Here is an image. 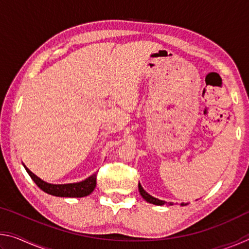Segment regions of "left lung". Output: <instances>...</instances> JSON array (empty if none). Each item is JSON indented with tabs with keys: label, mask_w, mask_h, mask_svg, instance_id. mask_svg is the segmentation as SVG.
I'll use <instances>...</instances> for the list:
<instances>
[{
	"label": "left lung",
	"mask_w": 249,
	"mask_h": 249,
	"mask_svg": "<svg viewBox=\"0 0 249 249\" xmlns=\"http://www.w3.org/2000/svg\"><path fill=\"white\" fill-rule=\"evenodd\" d=\"M138 190H140L141 196H142V197H144V199H145L147 202H149V203H153V204H156V205H163V204H166L165 201L159 200V199H156V197L151 196L149 195V193H147V192L144 190V189H142L141 183H138ZM169 205H172V203H169ZM181 205H187V203H181Z\"/></svg>",
	"instance_id": "left-lung-1"
}]
</instances>
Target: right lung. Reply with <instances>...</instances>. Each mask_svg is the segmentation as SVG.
Returning <instances> with one entry per match:
<instances>
[{
	"mask_svg": "<svg viewBox=\"0 0 249 249\" xmlns=\"http://www.w3.org/2000/svg\"><path fill=\"white\" fill-rule=\"evenodd\" d=\"M24 167L28 172V175L31 176V178L34 180V182L38 185L41 190L46 193H48V195H52L54 196L83 197L92 193V191L94 190L96 185V174H98V172H95V174L90 176L89 178L81 181V182L67 183V184H52V183L45 182L44 180H41L36 175H34L25 165Z\"/></svg>",
	"mask_w": 249,
	"mask_h": 249,
	"instance_id": "add662e5",
	"label": "right lung"
}]
</instances>
